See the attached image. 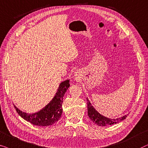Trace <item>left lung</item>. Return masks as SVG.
<instances>
[{"label": "left lung", "instance_id": "1", "mask_svg": "<svg viewBox=\"0 0 148 148\" xmlns=\"http://www.w3.org/2000/svg\"><path fill=\"white\" fill-rule=\"evenodd\" d=\"M86 101H87L86 103H87L88 117H89L90 119L92 121V123H94L95 125H97L98 126H101V127H103L104 126V127H105V126L119 123L122 121H123V120H125L126 118L127 117L128 114L116 119H108V118H106L105 116H102L101 114H100L97 111H96V110L91 106V104H90V101H88L87 98H86Z\"/></svg>", "mask_w": 148, "mask_h": 148}]
</instances>
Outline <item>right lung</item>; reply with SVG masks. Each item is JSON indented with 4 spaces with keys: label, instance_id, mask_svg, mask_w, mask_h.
<instances>
[{
    "label": "right lung",
    "instance_id": "right-lung-1",
    "mask_svg": "<svg viewBox=\"0 0 148 148\" xmlns=\"http://www.w3.org/2000/svg\"><path fill=\"white\" fill-rule=\"evenodd\" d=\"M70 86V80H67L61 82L56 95L50 103L38 112L27 114L19 110L14 106L17 113L21 118L32 125L36 126H49L56 123L62 114V103L64 96Z\"/></svg>",
    "mask_w": 148,
    "mask_h": 148
}]
</instances>
